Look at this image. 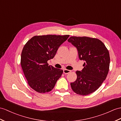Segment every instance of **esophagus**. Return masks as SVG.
Masks as SVG:
<instances>
[{
	"mask_svg": "<svg viewBox=\"0 0 121 121\" xmlns=\"http://www.w3.org/2000/svg\"><path fill=\"white\" fill-rule=\"evenodd\" d=\"M63 71H64V73H65V74H68V73H69L71 72V70H67V69H64Z\"/></svg>",
	"mask_w": 121,
	"mask_h": 121,
	"instance_id": "34e87169",
	"label": "esophagus"
}]
</instances>
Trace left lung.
Returning <instances> with one entry per match:
<instances>
[{
  "label": "left lung",
  "mask_w": 121,
  "mask_h": 121,
  "mask_svg": "<svg viewBox=\"0 0 121 121\" xmlns=\"http://www.w3.org/2000/svg\"><path fill=\"white\" fill-rule=\"evenodd\" d=\"M68 41L77 49L79 60L85 61L82 70L76 71L77 78L70 83L71 87L78 95H88L98 89L107 77L110 65L109 51L97 38L71 36Z\"/></svg>",
  "instance_id": "1"
}]
</instances>
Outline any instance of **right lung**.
Listing matches in <instances>:
<instances>
[{
	"instance_id": "1",
	"label": "right lung",
	"mask_w": 121,
	"mask_h": 121,
	"mask_svg": "<svg viewBox=\"0 0 121 121\" xmlns=\"http://www.w3.org/2000/svg\"><path fill=\"white\" fill-rule=\"evenodd\" d=\"M69 35L35 36L26 43L21 54L22 68L28 83L39 93L51 91L63 70L49 65L60 46Z\"/></svg>"
}]
</instances>
